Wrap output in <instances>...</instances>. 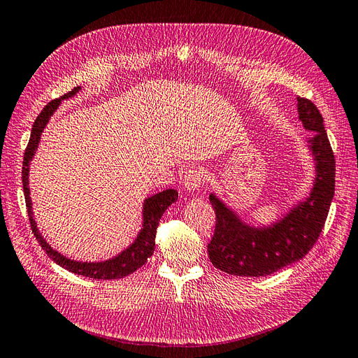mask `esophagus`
<instances>
[{"instance_id":"esophagus-1","label":"esophagus","mask_w":358,"mask_h":358,"mask_svg":"<svg viewBox=\"0 0 358 358\" xmlns=\"http://www.w3.org/2000/svg\"><path fill=\"white\" fill-rule=\"evenodd\" d=\"M204 180H206L204 172L199 169L186 171L185 176L181 177L182 186H185V189L190 190V192H196V190L201 189L204 185Z\"/></svg>"}]
</instances>
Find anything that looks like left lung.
Wrapping results in <instances>:
<instances>
[{"label":"left lung","mask_w":358,"mask_h":358,"mask_svg":"<svg viewBox=\"0 0 358 358\" xmlns=\"http://www.w3.org/2000/svg\"><path fill=\"white\" fill-rule=\"evenodd\" d=\"M297 111L303 128L313 132L308 140L315 163L311 192L284 218L262 227L248 226L217 195L210 194L217 226L207 252L210 262L221 271L247 278L268 276L301 261L322 234L334 196V152L317 106L308 99L297 97Z\"/></svg>","instance_id":"obj_1"}]
</instances>
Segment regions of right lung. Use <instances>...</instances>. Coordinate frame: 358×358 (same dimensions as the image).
<instances>
[{
  "label": "right lung",
  "instance_id": "add662e5",
  "mask_svg": "<svg viewBox=\"0 0 358 358\" xmlns=\"http://www.w3.org/2000/svg\"><path fill=\"white\" fill-rule=\"evenodd\" d=\"M80 87H74L70 93L61 96L59 99H55V101L45 105L43 111L39 113L35 123H33L29 145L26 148V152H24V162H22V189H24V196H26V206L29 212V220L33 235L36 236L38 243L41 247L44 248L47 256L61 265L62 268L69 270L74 274H80V276L85 278H93V279H120L123 276H128V274L134 273L138 270L141 265H143L149 256H152L154 248H155V234L157 227H159V222L162 215L168 207L176 203L178 199V192L176 189H166L163 192L155 194L152 196H148L143 203V224H141V230L138 231L137 238L134 243L129 244L128 248H124L122 253L117 256L111 257V259H106L102 262H80L69 259V257L56 252L55 248L50 245L47 241L41 235L39 229L36 227V221L33 220V210H31V199H30V189H29V171H30V162L39 145L41 134H43L44 128L52 117L53 113L57 110V106L64 101V99H70L76 93H79Z\"/></svg>",
  "mask_w": 358,
  "mask_h": 358
}]
</instances>
